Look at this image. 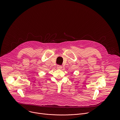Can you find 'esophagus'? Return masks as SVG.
Listing matches in <instances>:
<instances>
[{"label": "esophagus", "mask_w": 120, "mask_h": 120, "mask_svg": "<svg viewBox=\"0 0 120 120\" xmlns=\"http://www.w3.org/2000/svg\"><path fill=\"white\" fill-rule=\"evenodd\" d=\"M62 66L61 65H57V68L58 69H62Z\"/></svg>", "instance_id": "obj_1"}]
</instances>
